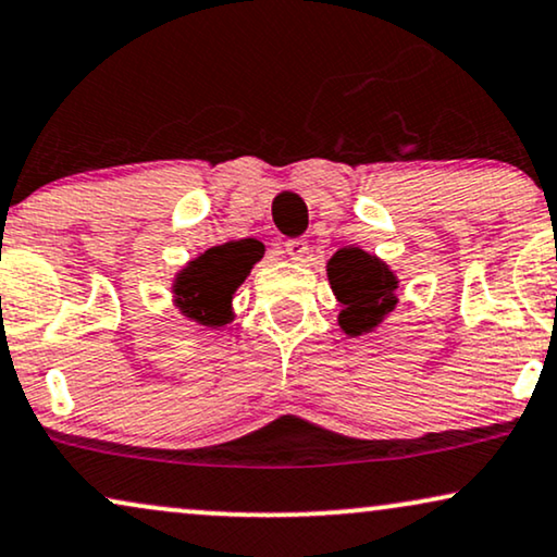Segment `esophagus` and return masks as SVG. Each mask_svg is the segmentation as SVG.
<instances>
[{"instance_id":"1","label":"esophagus","mask_w":557,"mask_h":557,"mask_svg":"<svg viewBox=\"0 0 557 557\" xmlns=\"http://www.w3.org/2000/svg\"><path fill=\"white\" fill-rule=\"evenodd\" d=\"M285 251L290 255L293 262H308V242L306 239H287L285 242Z\"/></svg>"}]
</instances>
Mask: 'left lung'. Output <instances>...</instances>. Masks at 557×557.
I'll return each instance as SVG.
<instances>
[{"mask_svg": "<svg viewBox=\"0 0 557 557\" xmlns=\"http://www.w3.org/2000/svg\"><path fill=\"white\" fill-rule=\"evenodd\" d=\"M329 283L344 308L338 325L348 336L374 331L397 306L395 272L359 247H344L331 257Z\"/></svg>", "mask_w": 557, "mask_h": 557, "instance_id": "8db88e82", "label": "left lung"}]
</instances>
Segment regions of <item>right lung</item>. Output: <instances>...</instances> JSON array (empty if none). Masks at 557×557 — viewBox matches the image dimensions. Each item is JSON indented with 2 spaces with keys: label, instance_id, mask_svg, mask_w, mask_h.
I'll return each instance as SVG.
<instances>
[{
  "label": "right lung",
  "instance_id": "1",
  "mask_svg": "<svg viewBox=\"0 0 557 557\" xmlns=\"http://www.w3.org/2000/svg\"><path fill=\"white\" fill-rule=\"evenodd\" d=\"M264 255V244L257 239L226 242L219 247L206 249L188 267L177 274L173 295L175 306L190 321L219 329L232 321V298L251 264L259 262Z\"/></svg>",
  "mask_w": 557,
  "mask_h": 557
}]
</instances>
